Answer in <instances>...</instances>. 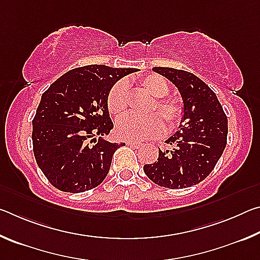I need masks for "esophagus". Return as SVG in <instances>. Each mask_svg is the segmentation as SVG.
Here are the masks:
<instances>
[{
	"instance_id": "esophagus-1",
	"label": "esophagus",
	"mask_w": 260,
	"mask_h": 260,
	"mask_svg": "<svg viewBox=\"0 0 260 260\" xmlns=\"http://www.w3.org/2000/svg\"><path fill=\"white\" fill-rule=\"evenodd\" d=\"M127 144H128L129 147L134 148V149H140V148H142V146H143L142 143H140V142H134V141H128V142H127Z\"/></svg>"
}]
</instances>
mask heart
Wrapping results in <instances>:
<instances>
[{
	"instance_id": "obj_1",
	"label": "heart",
	"mask_w": 260,
	"mask_h": 260,
	"mask_svg": "<svg viewBox=\"0 0 260 260\" xmlns=\"http://www.w3.org/2000/svg\"><path fill=\"white\" fill-rule=\"evenodd\" d=\"M140 87L149 94L153 100L148 112H156L148 114L146 117H136L133 114L120 118L116 125L118 136L124 140H146L160 134L164 124L169 129H173L179 125L182 118V107L177 100L161 99L169 94L170 88L164 78L157 74H151L140 80ZM128 103V88L126 82L119 81L114 85L108 95V109L114 116H120L125 112Z\"/></svg>"
}]
</instances>
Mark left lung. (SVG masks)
<instances>
[{"label": "left lung", "instance_id": "left-lung-1", "mask_svg": "<svg viewBox=\"0 0 260 260\" xmlns=\"http://www.w3.org/2000/svg\"><path fill=\"white\" fill-rule=\"evenodd\" d=\"M178 88L182 99L179 129L165 142L173 148L160 150L153 164L143 166L152 182L170 189L188 188L212 172L227 143L228 120L214 91L190 72L153 68Z\"/></svg>", "mask_w": 260, "mask_h": 260}]
</instances>
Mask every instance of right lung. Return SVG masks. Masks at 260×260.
<instances>
[{"label": "right lung", "mask_w": 260, "mask_h": 260, "mask_svg": "<svg viewBox=\"0 0 260 260\" xmlns=\"http://www.w3.org/2000/svg\"><path fill=\"white\" fill-rule=\"evenodd\" d=\"M136 71L86 65L63 74L42 94L32 121L33 151L52 186L82 192L103 182L121 146L105 139L113 128L108 95L118 80Z\"/></svg>", "instance_id": "add662e5"}]
</instances>
